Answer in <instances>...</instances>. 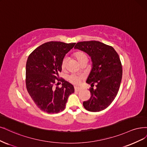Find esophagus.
I'll use <instances>...</instances> for the list:
<instances>
[{
  "label": "esophagus",
  "instance_id": "34e87169",
  "mask_svg": "<svg viewBox=\"0 0 147 147\" xmlns=\"http://www.w3.org/2000/svg\"><path fill=\"white\" fill-rule=\"evenodd\" d=\"M74 89H75V91H77V92H79V91H80L81 90H82V88H80V87H77V86H75V87L74 88Z\"/></svg>",
  "mask_w": 147,
  "mask_h": 147
}]
</instances>
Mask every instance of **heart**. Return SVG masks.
I'll list each match as a JSON object with an SVG mask.
<instances>
[{
  "label": "heart",
  "mask_w": 147,
  "mask_h": 147,
  "mask_svg": "<svg viewBox=\"0 0 147 147\" xmlns=\"http://www.w3.org/2000/svg\"><path fill=\"white\" fill-rule=\"evenodd\" d=\"M74 56L76 58H77V59L78 61V62L80 64L82 63L83 61H88L87 55L83 52L78 51L77 52H75L74 53ZM67 62V59L65 58H64L62 60L61 67L63 69H65V68H66ZM68 79L70 81V82H71L72 83H73L74 84H78L80 83L81 80H82V77H81V76H78V75H71L69 76Z\"/></svg>",
  "instance_id": "b5f03b06"
}]
</instances>
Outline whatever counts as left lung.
<instances>
[{"label": "left lung", "instance_id": "8db88e82", "mask_svg": "<svg viewBox=\"0 0 147 147\" xmlns=\"http://www.w3.org/2000/svg\"><path fill=\"white\" fill-rule=\"evenodd\" d=\"M74 49L88 53L92 68L86 80L91 86L90 98L83 102L84 108L91 112L101 111L111 105L117 95L122 78V66L118 53L110 45L99 41L79 42Z\"/></svg>", "mask_w": 147, "mask_h": 147}]
</instances>
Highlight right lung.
<instances>
[{"mask_svg": "<svg viewBox=\"0 0 147 147\" xmlns=\"http://www.w3.org/2000/svg\"><path fill=\"white\" fill-rule=\"evenodd\" d=\"M75 44L57 41L45 42L34 50L28 57L26 88L34 103L45 113L55 114L63 111L69 96L74 92L72 84L58 78L62 69V60ZM59 80L62 82V86L55 88L54 85H57Z\"/></svg>", "mask_w": 147, "mask_h": 147, "instance_id": "add662e5", "label": "right lung"}]
</instances>
